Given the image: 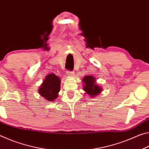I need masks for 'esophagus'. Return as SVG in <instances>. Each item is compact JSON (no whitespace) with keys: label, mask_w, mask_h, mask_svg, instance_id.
Masks as SVG:
<instances>
[{"label":"esophagus","mask_w":149,"mask_h":149,"mask_svg":"<svg viewBox=\"0 0 149 149\" xmlns=\"http://www.w3.org/2000/svg\"><path fill=\"white\" fill-rule=\"evenodd\" d=\"M66 73H67V75H69V76H73V75H74V72L70 71V70H68V71L66 72Z\"/></svg>","instance_id":"34e87169"}]
</instances>
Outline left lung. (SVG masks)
Masks as SVG:
<instances>
[{
    "label": "left lung",
    "instance_id": "8db88e82",
    "mask_svg": "<svg viewBox=\"0 0 149 149\" xmlns=\"http://www.w3.org/2000/svg\"><path fill=\"white\" fill-rule=\"evenodd\" d=\"M83 81L85 83L84 91L91 97H95L101 91V88L95 84V79L92 75H86L83 79Z\"/></svg>",
    "mask_w": 149,
    "mask_h": 149
}]
</instances>
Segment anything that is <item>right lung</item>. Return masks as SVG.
Masks as SVG:
<instances>
[{"label":"right lung","instance_id":"obj_1","mask_svg":"<svg viewBox=\"0 0 149 149\" xmlns=\"http://www.w3.org/2000/svg\"><path fill=\"white\" fill-rule=\"evenodd\" d=\"M60 78L54 74L48 75L39 89V92L42 97L49 101H52L58 97L60 91Z\"/></svg>","mask_w":149,"mask_h":149}]
</instances>
